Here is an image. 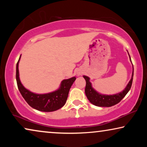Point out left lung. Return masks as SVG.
Instances as JSON below:
<instances>
[{"label": "left lung", "mask_w": 147, "mask_h": 147, "mask_svg": "<svg viewBox=\"0 0 147 147\" xmlns=\"http://www.w3.org/2000/svg\"><path fill=\"white\" fill-rule=\"evenodd\" d=\"M134 75V69L132 71V76L131 80H130L129 83L128 84L126 88L123 90V92H120L119 94H114V95L106 96L102 95L96 92L92 87L91 83L90 82V78L87 76H84V79L86 80V85L85 88V93L87 96L89 101L93 104L94 105L100 106V107H110L114 105H116L121 101L122 98L125 96L129 90H130L132 84V80H133Z\"/></svg>", "instance_id": "1"}]
</instances>
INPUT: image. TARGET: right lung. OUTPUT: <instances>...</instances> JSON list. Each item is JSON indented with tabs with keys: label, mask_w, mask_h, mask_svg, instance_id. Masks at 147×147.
Here are the masks:
<instances>
[{
	"label": "right lung",
	"mask_w": 147,
	"mask_h": 147,
	"mask_svg": "<svg viewBox=\"0 0 147 147\" xmlns=\"http://www.w3.org/2000/svg\"><path fill=\"white\" fill-rule=\"evenodd\" d=\"M19 60L20 58L16 68V80L20 93L27 104L32 108L42 112H53L63 107L67 99L70 88L76 78L64 80L61 82V88L55 92L46 94H33L25 89L20 82L18 68Z\"/></svg>",
	"instance_id": "1"
}]
</instances>
